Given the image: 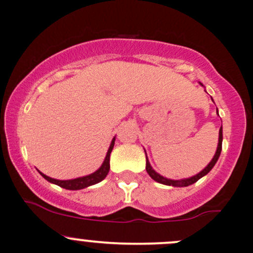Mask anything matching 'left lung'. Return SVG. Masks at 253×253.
<instances>
[{
	"instance_id": "obj_1",
	"label": "left lung",
	"mask_w": 253,
	"mask_h": 253,
	"mask_svg": "<svg viewBox=\"0 0 253 253\" xmlns=\"http://www.w3.org/2000/svg\"><path fill=\"white\" fill-rule=\"evenodd\" d=\"M201 86H204L203 84L200 82ZM217 114H218V110H217ZM222 140H223V129L222 127L219 128V137H218V145H217V150H216V154H214V156L212 158V160L210 161V164L207 165L206 167L203 169V171L199 172L198 174L193 175V177H189V178H184V179H169V178H166L164 177V175L159 174L158 172L155 171V169L151 167L150 162H149L148 158H147V165H145V169H147L148 174L150 175L151 178H153L155 182L158 183H161V184H165V185H172V187H188V185L190 184H194L195 182H198L200 178H203L204 175H206L209 173L210 171H211L212 169H213V166L216 165V162L218 160V158H219L220 155V151H222ZM145 151V150H144ZM145 155H147V153H145Z\"/></svg>"
}]
</instances>
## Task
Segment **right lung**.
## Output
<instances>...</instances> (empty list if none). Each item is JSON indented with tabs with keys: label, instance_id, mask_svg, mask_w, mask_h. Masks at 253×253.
Returning <instances> with one entry per match:
<instances>
[{
	"label": "right lung",
	"instance_id": "1",
	"mask_svg": "<svg viewBox=\"0 0 253 253\" xmlns=\"http://www.w3.org/2000/svg\"><path fill=\"white\" fill-rule=\"evenodd\" d=\"M114 144H115V137L113 138L110 143V147L108 149V153H106L104 161H103L102 166L97 169L93 173L88 174V175H84V177H79L75 178V179H68V180H59V179H54V178H50L48 175L43 174L42 172H40V174L46 180H48L49 183H53V184H57L59 187L64 188V189L68 190H80L84 189V188L91 187L93 184H97V183L102 182L103 179L106 177V174L109 173V169H110V154L111 150H113Z\"/></svg>",
	"mask_w": 253,
	"mask_h": 253
}]
</instances>
